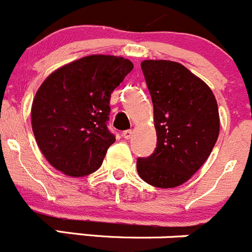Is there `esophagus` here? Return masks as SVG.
Masks as SVG:
<instances>
[{"label": "esophagus", "mask_w": 252, "mask_h": 252, "mask_svg": "<svg viewBox=\"0 0 252 252\" xmlns=\"http://www.w3.org/2000/svg\"><path fill=\"white\" fill-rule=\"evenodd\" d=\"M124 139H130L133 136V130H124L123 131Z\"/></svg>", "instance_id": "34e87169"}]
</instances>
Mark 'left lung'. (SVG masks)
Returning a JSON list of instances; mask_svg holds the SVG:
<instances>
[{"label": "left lung", "mask_w": 252, "mask_h": 252, "mask_svg": "<svg viewBox=\"0 0 252 252\" xmlns=\"http://www.w3.org/2000/svg\"><path fill=\"white\" fill-rule=\"evenodd\" d=\"M140 65L153 99L158 143L149 158L136 160V170L154 187H177L201 168L216 145L217 99L206 82L178 63L144 60Z\"/></svg>", "instance_id": "1"}]
</instances>
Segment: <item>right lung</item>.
Segmentation results:
<instances>
[{
    "label": "right lung",
    "instance_id": "1",
    "mask_svg": "<svg viewBox=\"0 0 252 252\" xmlns=\"http://www.w3.org/2000/svg\"><path fill=\"white\" fill-rule=\"evenodd\" d=\"M128 59L90 55L51 72L32 104L39 149L56 170L72 177L98 170L116 136L107 128L111 94L133 70Z\"/></svg>",
    "mask_w": 252,
    "mask_h": 252
}]
</instances>
